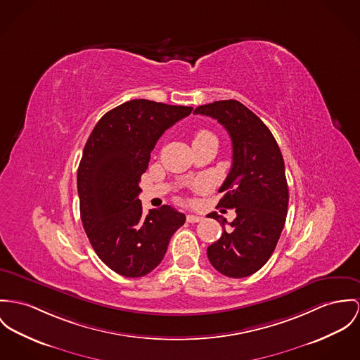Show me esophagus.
Returning a JSON list of instances; mask_svg holds the SVG:
<instances>
[{
    "instance_id": "esophagus-1",
    "label": "esophagus",
    "mask_w": 360,
    "mask_h": 360,
    "mask_svg": "<svg viewBox=\"0 0 360 360\" xmlns=\"http://www.w3.org/2000/svg\"><path fill=\"white\" fill-rule=\"evenodd\" d=\"M186 221H189V223H198V221H202V218L198 217V215H188Z\"/></svg>"
}]
</instances>
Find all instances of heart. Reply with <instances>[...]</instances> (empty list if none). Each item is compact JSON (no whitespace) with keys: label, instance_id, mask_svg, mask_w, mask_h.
<instances>
[{"label":"heart","instance_id":"obj_1","mask_svg":"<svg viewBox=\"0 0 360 360\" xmlns=\"http://www.w3.org/2000/svg\"><path fill=\"white\" fill-rule=\"evenodd\" d=\"M208 137H214V136L210 131H207V130H200V131L195 133L194 141H200V139H208Z\"/></svg>","mask_w":360,"mask_h":360}]
</instances>
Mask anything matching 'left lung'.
Segmentation results:
<instances>
[{
    "label": "left lung",
    "mask_w": 360,
    "mask_h": 360,
    "mask_svg": "<svg viewBox=\"0 0 360 360\" xmlns=\"http://www.w3.org/2000/svg\"><path fill=\"white\" fill-rule=\"evenodd\" d=\"M195 115L217 119L233 143V163L219 192L221 208H234L236 219L207 249L214 269L230 278L248 277L271 257L288 214L289 191L279 146L269 127L237 100L200 105Z\"/></svg>",
    "instance_id": "obj_1"
}]
</instances>
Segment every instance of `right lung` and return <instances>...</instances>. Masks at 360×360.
I'll return each mask as SVG.
<instances>
[{"label":"right lung","instance_id":"right-lung-1","mask_svg":"<svg viewBox=\"0 0 360 360\" xmlns=\"http://www.w3.org/2000/svg\"><path fill=\"white\" fill-rule=\"evenodd\" d=\"M192 107L130 100L93 129L78 168L81 219L98 257L115 273L139 278L155 270L185 215L169 205L142 214L139 181L158 139Z\"/></svg>","mask_w":360,"mask_h":360}]
</instances>
